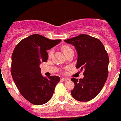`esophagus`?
<instances>
[{
  "mask_svg": "<svg viewBox=\"0 0 121 121\" xmlns=\"http://www.w3.org/2000/svg\"><path fill=\"white\" fill-rule=\"evenodd\" d=\"M69 79H68V78H62L61 79L62 81H67Z\"/></svg>",
  "mask_w": 121,
  "mask_h": 121,
  "instance_id": "esophagus-1",
  "label": "esophagus"
}]
</instances>
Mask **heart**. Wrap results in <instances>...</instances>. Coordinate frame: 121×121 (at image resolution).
Here are the masks:
<instances>
[{"label":"heart","mask_w":121,"mask_h":121,"mask_svg":"<svg viewBox=\"0 0 121 121\" xmlns=\"http://www.w3.org/2000/svg\"><path fill=\"white\" fill-rule=\"evenodd\" d=\"M62 49L63 51H64V53H66L67 52H68V51H70V50H71V48L70 47H68V46H63L62 48ZM51 53L50 52V54H51Z\"/></svg>","instance_id":"heart-1"}]
</instances>
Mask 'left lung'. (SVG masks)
<instances>
[{"label":"left lung","mask_w":121,"mask_h":121,"mask_svg":"<svg viewBox=\"0 0 121 121\" xmlns=\"http://www.w3.org/2000/svg\"><path fill=\"white\" fill-rule=\"evenodd\" d=\"M75 47L78 53L76 68L84 70V78H72L74 87L73 98L81 102L91 100L99 93L108 77V56L99 39L86 35H80L64 40Z\"/></svg>","instance_id":"left-lung-1"}]
</instances>
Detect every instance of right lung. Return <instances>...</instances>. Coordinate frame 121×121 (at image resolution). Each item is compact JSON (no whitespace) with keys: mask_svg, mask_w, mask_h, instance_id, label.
Returning <instances> with one entry per match:
<instances>
[{"mask_svg":"<svg viewBox=\"0 0 121 121\" xmlns=\"http://www.w3.org/2000/svg\"><path fill=\"white\" fill-rule=\"evenodd\" d=\"M40 35H33L21 40L11 57V75L22 96L34 105L48 102L60 78L43 77L39 67L48 59L47 50L60 43Z\"/></svg>","mask_w":121,"mask_h":121,"instance_id":"1","label":"right lung"}]
</instances>
